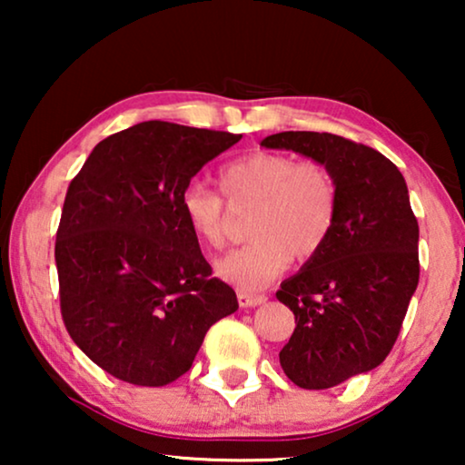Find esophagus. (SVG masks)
Wrapping results in <instances>:
<instances>
[{
    "instance_id": "1",
    "label": "esophagus",
    "mask_w": 465,
    "mask_h": 465,
    "mask_svg": "<svg viewBox=\"0 0 465 465\" xmlns=\"http://www.w3.org/2000/svg\"><path fill=\"white\" fill-rule=\"evenodd\" d=\"M237 301L243 309H250V307H258V304H264L266 296L264 294H250V292H237Z\"/></svg>"
}]
</instances>
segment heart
Wrapping results in <instances>:
<instances>
[{"mask_svg":"<svg viewBox=\"0 0 465 465\" xmlns=\"http://www.w3.org/2000/svg\"><path fill=\"white\" fill-rule=\"evenodd\" d=\"M228 203H253L247 234L250 243L228 252L215 272L239 292H258L290 266L292 253L309 258L322 250L336 220L339 194L326 167L301 163L279 152H256L220 171ZM183 220L207 247L226 239V207L205 183H190L180 201Z\"/></svg>","mask_w":465,"mask_h":465,"instance_id":"b5f03b06","label":"heart"}]
</instances>
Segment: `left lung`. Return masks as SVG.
<instances>
[{
	"label": "left lung",
	"instance_id": "8db88e82",
	"mask_svg": "<svg viewBox=\"0 0 465 465\" xmlns=\"http://www.w3.org/2000/svg\"><path fill=\"white\" fill-rule=\"evenodd\" d=\"M264 148L320 163L339 194L332 232L277 301L296 317L279 351L302 390H328L377 368L391 351L419 283V224L409 188L390 158L332 133L283 131Z\"/></svg>",
	"mask_w": 465,
	"mask_h": 465
}]
</instances>
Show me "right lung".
<instances>
[{
  "mask_svg": "<svg viewBox=\"0 0 465 465\" xmlns=\"http://www.w3.org/2000/svg\"><path fill=\"white\" fill-rule=\"evenodd\" d=\"M239 139L148 120L94 145L69 183L54 245L61 315L112 377L143 387L180 379L207 330L239 309L180 207L203 164Z\"/></svg>",
  "mask_w": 465,
  "mask_h": 465,
  "instance_id": "obj_1",
  "label": "right lung"
}]
</instances>
